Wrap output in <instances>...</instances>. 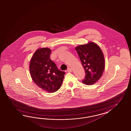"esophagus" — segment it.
I'll return each instance as SVG.
<instances>
[{
	"label": "esophagus",
	"mask_w": 131,
	"mask_h": 131,
	"mask_svg": "<svg viewBox=\"0 0 131 131\" xmlns=\"http://www.w3.org/2000/svg\"><path fill=\"white\" fill-rule=\"evenodd\" d=\"M67 71L68 72H71L72 71V69H71V68H68L67 69Z\"/></svg>",
	"instance_id": "obj_1"
}]
</instances>
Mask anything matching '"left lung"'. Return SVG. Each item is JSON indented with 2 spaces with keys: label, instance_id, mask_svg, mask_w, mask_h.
Masks as SVG:
<instances>
[{
  "label": "left lung",
  "instance_id": "8db88e82",
  "mask_svg": "<svg viewBox=\"0 0 131 131\" xmlns=\"http://www.w3.org/2000/svg\"><path fill=\"white\" fill-rule=\"evenodd\" d=\"M75 50L86 74L83 82L87 85L95 83L101 78L105 69V62L102 50L93 42L78 46Z\"/></svg>",
  "mask_w": 131,
  "mask_h": 131
}]
</instances>
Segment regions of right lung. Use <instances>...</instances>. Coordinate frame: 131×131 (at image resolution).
Segmentation results:
<instances>
[{
	"mask_svg": "<svg viewBox=\"0 0 131 131\" xmlns=\"http://www.w3.org/2000/svg\"><path fill=\"white\" fill-rule=\"evenodd\" d=\"M51 53L48 48L37 49L32 57L29 70L37 85L47 92L54 93L60 89L65 72L59 70L50 60Z\"/></svg>",
	"mask_w": 131,
	"mask_h": 131,
	"instance_id": "obj_1",
	"label": "right lung"
}]
</instances>
